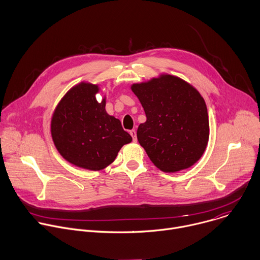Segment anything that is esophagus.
<instances>
[{
    "label": "esophagus",
    "instance_id": "obj_1",
    "mask_svg": "<svg viewBox=\"0 0 260 260\" xmlns=\"http://www.w3.org/2000/svg\"><path fill=\"white\" fill-rule=\"evenodd\" d=\"M129 134H131V136L133 137V141H134V142H137V132H136L135 129H132V131L129 132Z\"/></svg>",
    "mask_w": 260,
    "mask_h": 260
}]
</instances>
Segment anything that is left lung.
<instances>
[{
  "label": "left lung",
  "instance_id": "8db88e82",
  "mask_svg": "<svg viewBox=\"0 0 260 260\" xmlns=\"http://www.w3.org/2000/svg\"><path fill=\"white\" fill-rule=\"evenodd\" d=\"M131 89L147 116L138 127V141L153 164L164 172L194 165L209 140L207 107L198 90L168 73L133 83Z\"/></svg>",
  "mask_w": 260,
  "mask_h": 260
}]
</instances>
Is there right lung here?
<instances>
[{"instance_id":"right-lung-1","label":"right lung","mask_w":260,"mask_h":260,"mask_svg":"<svg viewBox=\"0 0 260 260\" xmlns=\"http://www.w3.org/2000/svg\"><path fill=\"white\" fill-rule=\"evenodd\" d=\"M98 83L80 81L61 98L51 118V136L59 154L69 163L99 171L110 165L123 145L133 141L119 119L106 112Z\"/></svg>"}]
</instances>
